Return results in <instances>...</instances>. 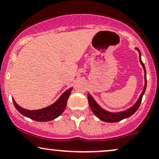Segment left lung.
Instances as JSON below:
<instances>
[{
    "label": "left lung",
    "instance_id": "1",
    "mask_svg": "<svg viewBox=\"0 0 159 159\" xmlns=\"http://www.w3.org/2000/svg\"><path fill=\"white\" fill-rule=\"evenodd\" d=\"M137 49L138 52L139 53V61H140L141 66H142L143 69H144V87L143 89L142 93H141L140 96H139V99L131 107H129L127 110L121 111V112H109V111L104 110L99 105L98 103L95 101L94 98H93V96L88 93L87 94V98H88V102H89V107H90L92 111H93V113L95 114V116L96 117H98L99 119L101 121H105V122H109V123H115V122H118L121 121V120L125 119L130 117L132 115H133L136 112L138 109H139V106H140L141 100H142L143 95H144L145 90H146L147 87V72H146V69H145L144 63L142 62L141 58V52L138 48H135Z\"/></svg>",
    "mask_w": 159,
    "mask_h": 159
}]
</instances>
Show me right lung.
Here are the masks:
<instances>
[{
    "instance_id": "1",
    "label": "right lung",
    "mask_w": 159,
    "mask_h": 159,
    "mask_svg": "<svg viewBox=\"0 0 159 159\" xmlns=\"http://www.w3.org/2000/svg\"><path fill=\"white\" fill-rule=\"evenodd\" d=\"M72 87L68 89L59 97V98L53 103L52 104L49 105L47 107L35 110H26L20 107L15 102L14 98H12L13 104H14L16 110L26 117L31 118L36 121H49L54 120L55 118H58L63 113L65 108H66L67 100L71 94Z\"/></svg>"
}]
</instances>
